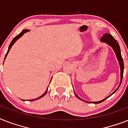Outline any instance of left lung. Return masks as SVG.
Returning <instances> with one entry per match:
<instances>
[{
  "instance_id": "1",
  "label": "left lung",
  "mask_w": 128,
  "mask_h": 128,
  "mask_svg": "<svg viewBox=\"0 0 128 128\" xmlns=\"http://www.w3.org/2000/svg\"><path fill=\"white\" fill-rule=\"evenodd\" d=\"M100 41H101L102 42H104L106 43V44H107L108 45H109L110 47H112V49L114 50V52H115L116 55V58H117L118 60V63H119L120 64V85L118 86V87L116 88V90L114 92H112V93L110 94V96H108V97H106V98H104V99L102 100H100V101H98V102H87V101H85V100H84L81 99L79 96H78L77 94H76V92H74V93H75V95H76V96L77 98H78V99L81 100H82V101H84L86 102H88V103H94V104H100L101 103V102H104L105 100H106L108 98H109L110 96H111L112 94H114L117 91L118 89L119 88L120 86V84H121L122 83V78H123V74H124V61H123V58H122V54H121V50H120V45L119 44H118V42H117V40H116L110 34H109V33H106L105 34H104L102 36L101 39H100Z\"/></svg>"
}]
</instances>
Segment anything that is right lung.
<instances>
[{"mask_svg":"<svg viewBox=\"0 0 128 128\" xmlns=\"http://www.w3.org/2000/svg\"><path fill=\"white\" fill-rule=\"evenodd\" d=\"M29 31H30V30H27V29H24V30H23L22 31V32H21L20 33V34H18L14 38V39H13L12 40V42H11L10 44V45H9L8 49V51H7L6 54V55H5V57H4V61L5 59H6V58L7 55H8V52H9V51H10V48H12V46L13 45H14V43L16 42L17 40H18V39L20 38V37L22 36L23 35H24V34H25V33H26V32H29ZM51 79H52V78H51ZM48 88H47V89H46V91H45V92H44V93L42 95L40 96V97L37 98H35V99L30 100V101H33V100H36L40 99V98H42L43 96H44L45 95V94H46V92H47V91H48ZM23 101H24V100H23Z\"/></svg>","mask_w":128,"mask_h":128,"instance_id":"add662e5","label":"right lung"}]
</instances>
